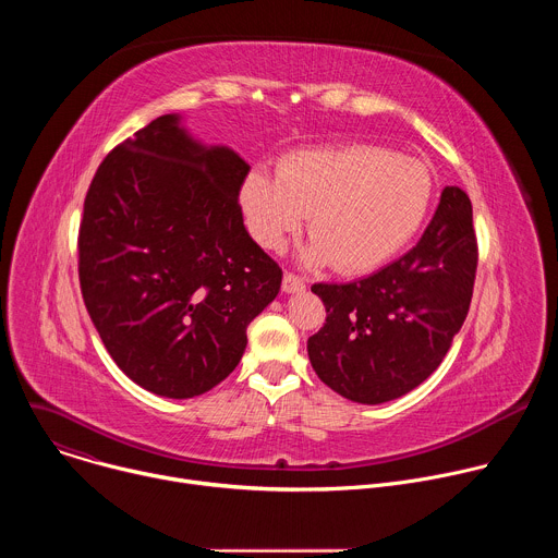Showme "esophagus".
Returning <instances> with one entry per match:
<instances>
[{
  "label": "esophagus",
  "mask_w": 558,
  "mask_h": 558,
  "mask_svg": "<svg viewBox=\"0 0 558 558\" xmlns=\"http://www.w3.org/2000/svg\"><path fill=\"white\" fill-rule=\"evenodd\" d=\"M302 289H304V280H302L300 276L287 271L284 278H282V291H284V293H298V291H302Z\"/></svg>",
  "instance_id": "esophagus-1"
}]
</instances>
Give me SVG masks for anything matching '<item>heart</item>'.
Instances as JSON below:
<instances>
[{
	"instance_id": "1",
	"label": "heart",
	"mask_w": 558,
	"mask_h": 558,
	"mask_svg": "<svg viewBox=\"0 0 558 558\" xmlns=\"http://www.w3.org/2000/svg\"><path fill=\"white\" fill-rule=\"evenodd\" d=\"M433 174L413 156L371 143L300 149L278 174L254 170L241 190L247 227L267 250H282L311 214V263L342 274L371 271L400 252L422 227Z\"/></svg>"
}]
</instances>
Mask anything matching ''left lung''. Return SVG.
Instances as JSON below:
<instances>
[{
    "mask_svg": "<svg viewBox=\"0 0 558 558\" xmlns=\"http://www.w3.org/2000/svg\"><path fill=\"white\" fill-rule=\"evenodd\" d=\"M472 205L446 187L420 243L368 278L311 291L327 308L306 342L329 388L357 404H381L420 386L446 357L472 300L476 274Z\"/></svg>",
    "mask_w": 558,
    "mask_h": 558,
    "instance_id": "obj_1",
    "label": "left lung"
}]
</instances>
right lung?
Returning <instances> with one entry per match:
<instances>
[{
  "instance_id": "right-lung-1",
  "label": "right lung",
  "mask_w": 558,
  "mask_h": 558,
  "mask_svg": "<svg viewBox=\"0 0 558 558\" xmlns=\"http://www.w3.org/2000/svg\"><path fill=\"white\" fill-rule=\"evenodd\" d=\"M250 166L158 117L101 161L78 225V284L117 362L154 395L187 400L241 362L282 269L243 225Z\"/></svg>"
}]
</instances>
